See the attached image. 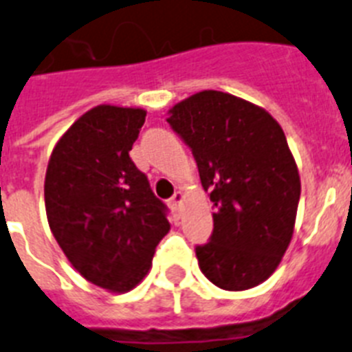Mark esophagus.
<instances>
[{"label":"esophagus","mask_w":352,"mask_h":352,"mask_svg":"<svg viewBox=\"0 0 352 352\" xmlns=\"http://www.w3.org/2000/svg\"><path fill=\"white\" fill-rule=\"evenodd\" d=\"M183 199H185V194H183L182 190H178V192H176V194H174V196L170 197V201H169L170 208H173V210H176V208H178V206L182 205V203H183Z\"/></svg>","instance_id":"esophagus-1"}]
</instances>
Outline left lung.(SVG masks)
<instances>
[{
  "instance_id": "1",
  "label": "left lung",
  "mask_w": 352,
  "mask_h": 352,
  "mask_svg": "<svg viewBox=\"0 0 352 352\" xmlns=\"http://www.w3.org/2000/svg\"><path fill=\"white\" fill-rule=\"evenodd\" d=\"M169 113L215 210L210 242L196 248L201 272L231 292L263 283L292 240L301 196L281 126L263 108L219 90L197 92Z\"/></svg>"
}]
</instances>
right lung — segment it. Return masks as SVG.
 Segmentation results:
<instances>
[{"label":"right lung","mask_w":352,"mask_h":352,"mask_svg":"<svg viewBox=\"0 0 352 352\" xmlns=\"http://www.w3.org/2000/svg\"><path fill=\"white\" fill-rule=\"evenodd\" d=\"M146 121L142 108L99 104L56 142L44 182L51 233L90 283L122 294L140 283L170 230L130 151Z\"/></svg>","instance_id":"add662e5"}]
</instances>
